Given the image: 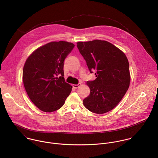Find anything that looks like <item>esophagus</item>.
Instances as JSON below:
<instances>
[{
    "instance_id": "34e87169",
    "label": "esophagus",
    "mask_w": 158,
    "mask_h": 158,
    "mask_svg": "<svg viewBox=\"0 0 158 158\" xmlns=\"http://www.w3.org/2000/svg\"><path fill=\"white\" fill-rule=\"evenodd\" d=\"M81 85V83H79V84H74V85H73V87L74 88H77Z\"/></svg>"
}]
</instances>
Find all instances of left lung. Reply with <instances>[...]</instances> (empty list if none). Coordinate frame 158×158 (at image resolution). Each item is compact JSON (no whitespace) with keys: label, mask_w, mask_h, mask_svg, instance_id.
<instances>
[{"label":"left lung","mask_w":158,"mask_h":158,"mask_svg":"<svg viewBox=\"0 0 158 158\" xmlns=\"http://www.w3.org/2000/svg\"><path fill=\"white\" fill-rule=\"evenodd\" d=\"M77 47L96 79L87 81L89 95L83 101L90 111L103 114L113 110L130 85L129 63L125 54L111 43L101 40L79 42Z\"/></svg>","instance_id":"left-lung-1"}]
</instances>
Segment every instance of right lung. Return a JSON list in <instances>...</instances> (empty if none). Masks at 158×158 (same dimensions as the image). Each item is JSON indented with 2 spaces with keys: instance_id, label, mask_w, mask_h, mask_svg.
I'll return each instance as SVG.
<instances>
[{
  "instance_id": "1",
  "label": "right lung",
  "mask_w": 158,
  "mask_h": 158,
  "mask_svg": "<svg viewBox=\"0 0 158 158\" xmlns=\"http://www.w3.org/2000/svg\"><path fill=\"white\" fill-rule=\"evenodd\" d=\"M74 47L68 42H50L27 59L23 69V85L31 101L40 110H57L70 95L72 86L65 81L64 61Z\"/></svg>"
}]
</instances>
